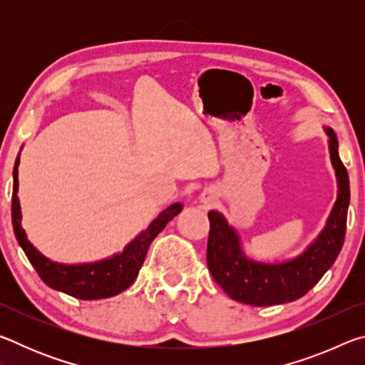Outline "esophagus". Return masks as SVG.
<instances>
[{"instance_id": "34e87169", "label": "esophagus", "mask_w": 365, "mask_h": 365, "mask_svg": "<svg viewBox=\"0 0 365 365\" xmlns=\"http://www.w3.org/2000/svg\"><path fill=\"white\" fill-rule=\"evenodd\" d=\"M201 201L205 202V205H211V202L214 201V193L211 190H206V191H202V195H201Z\"/></svg>"}]
</instances>
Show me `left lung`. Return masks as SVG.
Instances as JSON below:
<instances>
[{
	"mask_svg": "<svg viewBox=\"0 0 365 365\" xmlns=\"http://www.w3.org/2000/svg\"><path fill=\"white\" fill-rule=\"evenodd\" d=\"M329 135L331 165L338 182V195L324 230L292 261L265 264L246 257L240 237L224 215L211 211L207 238V267L217 285L232 299L251 306H275L304 296L329 270L343 248L349 206V177L338 154L333 128Z\"/></svg>",
	"mask_w": 365,
	"mask_h": 365,
	"instance_id": "obj_1",
	"label": "left lung"
}]
</instances>
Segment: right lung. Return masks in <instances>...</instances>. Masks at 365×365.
Here are the masks:
<instances>
[{
	"label": "right lung",
	"mask_w": 365,
	"mask_h": 365,
	"mask_svg": "<svg viewBox=\"0 0 365 365\" xmlns=\"http://www.w3.org/2000/svg\"><path fill=\"white\" fill-rule=\"evenodd\" d=\"M17 168H19V156L14 164V187H12V227L17 242L26 252L30 264L34 265L40 279L49 288L58 289L77 299H103L110 298L127 289L137 279L138 272L143 265L148 248L153 240L164 230V227L182 211V202H174L165 207L156 219H154L146 230L141 232L137 238L132 240L122 252L113 257L103 259L98 262L88 264H59L49 261L35 246L29 242L26 230L22 228V214L17 190Z\"/></svg>",
	"instance_id": "1"
}]
</instances>
